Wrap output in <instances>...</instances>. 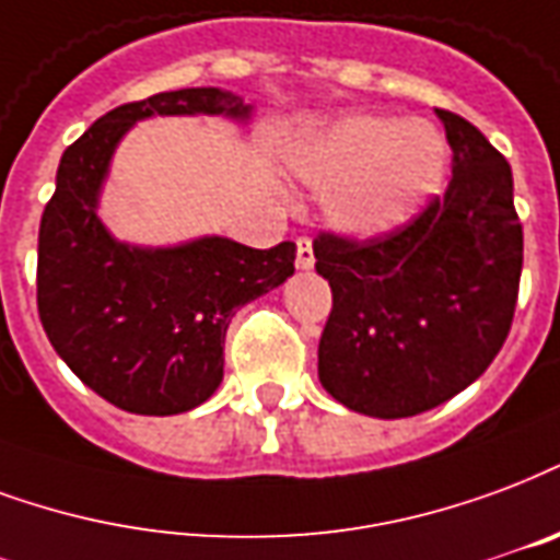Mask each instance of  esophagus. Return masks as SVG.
I'll return each instance as SVG.
<instances>
[{
  "label": "esophagus",
  "instance_id": "obj_1",
  "mask_svg": "<svg viewBox=\"0 0 560 560\" xmlns=\"http://www.w3.org/2000/svg\"><path fill=\"white\" fill-rule=\"evenodd\" d=\"M296 267L300 269L314 267V248H312V240L308 237L296 240Z\"/></svg>",
  "mask_w": 560,
  "mask_h": 560
}]
</instances>
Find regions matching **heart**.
Masks as SVG:
<instances>
[{
	"label": "heart",
	"instance_id": "heart-1",
	"mask_svg": "<svg viewBox=\"0 0 560 560\" xmlns=\"http://www.w3.org/2000/svg\"><path fill=\"white\" fill-rule=\"evenodd\" d=\"M448 148L428 121L392 115H347L312 136L293 156V175L326 192L338 231L374 237L404 225L445 177Z\"/></svg>",
	"mask_w": 560,
	"mask_h": 560
}]
</instances>
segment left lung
<instances>
[{
  "label": "left lung",
  "mask_w": 560,
  "mask_h": 560,
  "mask_svg": "<svg viewBox=\"0 0 560 560\" xmlns=\"http://www.w3.org/2000/svg\"><path fill=\"white\" fill-rule=\"evenodd\" d=\"M436 115L454 151L445 196L380 237L314 240V267L332 288L317 374L362 416L409 418L445 404L511 332L523 276L511 165L475 124Z\"/></svg>",
  "instance_id": "obj_1"
}]
</instances>
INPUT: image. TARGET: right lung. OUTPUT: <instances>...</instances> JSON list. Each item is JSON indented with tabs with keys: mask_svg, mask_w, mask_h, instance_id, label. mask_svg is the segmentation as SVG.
<instances>
[{
	"mask_svg": "<svg viewBox=\"0 0 560 560\" xmlns=\"http://www.w3.org/2000/svg\"><path fill=\"white\" fill-rule=\"evenodd\" d=\"M153 115H225L252 106L222 89H180L124 103L61 153L37 234V314L73 374L118 409L177 416L222 383L228 323L293 276L296 246L248 248L198 237L148 248L115 240L97 217L112 153Z\"/></svg>",
	"mask_w": 560,
	"mask_h": 560,
	"instance_id": "add662e5",
	"label": "right lung"
}]
</instances>
